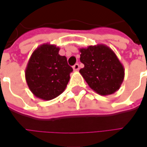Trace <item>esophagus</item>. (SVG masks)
Masks as SVG:
<instances>
[{
  "label": "esophagus",
  "mask_w": 147,
  "mask_h": 147,
  "mask_svg": "<svg viewBox=\"0 0 147 147\" xmlns=\"http://www.w3.org/2000/svg\"><path fill=\"white\" fill-rule=\"evenodd\" d=\"M73 69L74 71H78L79 69V65L78 64H75V65L73 66Z\"/></svg>",
  "instance_id": "obj_1"
}]
</instances>
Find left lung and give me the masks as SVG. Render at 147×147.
Wrapping results in <instances>:
<instances>
[{"instance_id":"obj_1","label":"left lung","mask_w":147,"mask_h":147,"mask_svg":"<svg viewBox=\"0 0 147 147\" xmlns=\"http://www.w3.org/2000/svg\"><path fill=\"white\" fill-rule=\"evenodd\" d=\"M80 61L84 68L79 70L88 86L100 96L117 92L124 78V68L115 53L104 44L80 48Z\"/></svg>"}]
</instances>
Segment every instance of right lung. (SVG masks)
Wrapping results in <instances>:
<instances>
[{"instance_id":"add662e5","label":"right lung","mask_w":147,"mask_h":147,"mask_svg":"<svg viewBox=\"0 0 147 147\" xmlns=\"http://www.w3.org/2000/svg\"><path fill=\"white\" fill-rule=\"evenodd\" d=\"M59 47L45 43L31 55L25 69V79L32 93L50 100L57 97L67 87L73 69L67 58L59 54Z\"/></svg>"}]
</instances>
